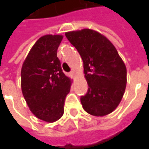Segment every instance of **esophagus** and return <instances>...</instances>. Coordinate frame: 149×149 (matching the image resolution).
<instances>
[{
  "label": "esophagus",
  "mask_w": 149,
  "mask_h": 149,
  "mask_svg": "<svg viewBox=\"0 0 149 149\" xmlns=\"http://www.w3.org/2000/svg\"><path fill=\"white\" fill-rule=\"evenodd\" d=\"M70 74H71V75H72V76H73V75H74V72H73V71L70 72Z\"/></svg>",
  "instance_id": "obj_1"
}]
</instances>
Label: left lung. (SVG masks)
<instances>
[{"instance_id": "1", "label": "left lung", "mask_w": 149, "mask_h": 149, "mask_svg": "<svg viewBox=\"0 0 149 149\" xmlns=\"http://www.w3.org/2000/svg\"><path fill=\"white\" fill-rule=\"evenodd\" d=\"M84 63L88 88L81 97L82 106L91 115L102 116L116 109L125 93L127 70L116 49L106 37L84 29L65 33Z\"/></svg>"}]
</instances>
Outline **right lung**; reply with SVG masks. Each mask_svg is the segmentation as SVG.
Listing matches in <instances>:
<instances>
[{
    "label": "right lung",
    "mask_w": 149,
    "mask_h": 149,
    "mask_svg": "<svg viewBox=\"0 0 149 149\" xmlns=\"http://www.w3.org/2000/svg\"><path fill=\"white\" fill-rule=\"evenodd\" d=\"M63 37L45 35L29 52L21 68V89L31 112L37 118L54 122L64 113L71 81L63 72L57 49Z\"/></svg>",
    "instance_id": "add662e5"
}]
</instances>
